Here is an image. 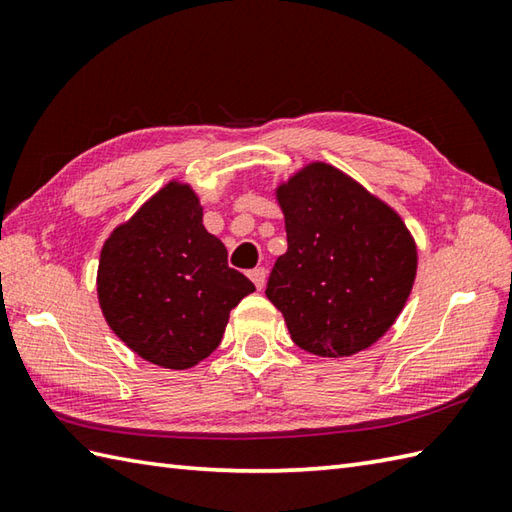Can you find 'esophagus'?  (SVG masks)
<instances>
[{"instance_id": "34e87169", "label": "esophagus", "mask_w": 512, "mask_h": 512, "mask_svg": "<svg viewBox=\"0 0 512 512\" xmlns=\"http://www.w3.org/2000/svg\"><path fill=\"white\" fill-rule=\"evenodd\" d=\"M248 277L253 279V284H255L257 290H264V286H266V268H262V266L253 268V270H250V273H248Z\"/></svg>"}]
</instances>
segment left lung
<instances>
[{
    "mask_svg": "<svg viewBox=\"0 0 512 512\" xmlns=\"http://www.w3.org/2000/svg\"><path fill=\"white\" fill-rule=\"evenodd\" d=\"M288 250L266 297L290 339L323 358L372 347L396 323L418 270L416 239L402 217L328 162H308L277 184Z\"/></svg>",
    "mask_w": 512,
    "mask_h": 512,
    "instance_id": "left-lung-1",
    "label": "left lung"
}]
</instances>
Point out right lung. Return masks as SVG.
<instances>
[{"instance_id":"add662e5","label":"right lung","mask_w":512,"mask_h":512,"mask_svg":"<svg viewBox=\"0 0 512 512\" xmlns=\"http://www.w3.org/2000/svg\"><path fill=\"white\" fill-rule=\"evenodd\" d=\"M189 182L171 180L105 239L96 295L112 332L140 358L189 369L222 341L253 281L226 264Z\"/></svg>"}]
</instances>
